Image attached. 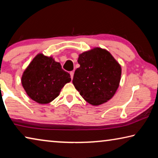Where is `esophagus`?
Returning <instances> with one entry per match:
<instances>
[{"instance_id": "34e87169", "label": "esophagus", "mask_w": 158, "mask_h": 158, "mask_svg": "<svg viewBox=\"0 0 158 158\" xmlns=\"http://www.w3.org/2000/svg\"><path fill=\"white\" fill-rule=\"evenodd\" d=\"M74 71H71L70 72V73H69V74H70V77H71V79H73V76H74Z\"/></svg>"}]
</instances>
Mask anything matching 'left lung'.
Listing matches in <instances>:
<instances>
[{"instance_id":"obj_1","label":"left lung","mask_w":158,"mask_h":158,"mask_svg":"<svg viewBox=\"0 0 158 158\" xmlns=\"http://www.w3.org/2000/svg\"><path fill=\"white\" fill-rule=\"evenodd\" d=\"M80 65L73 83L80 95L93 105L110 100L118 88L121 68L107 51L95 48L79 55Z\"/></svg>"}]
</instances>
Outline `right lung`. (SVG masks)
I'll return each instance as SVG.
<instances>
[{"label": "right lung", "mask_w": 158, "mask_h": 158, "mask_svg": "<svg viewBox=\"0 0 158 158\" xmlns=\"http://www.w3.org/2000/svg\"><path fill=\"white\" fill-rule=\"evenodd\" d=\"M70 81V74L62 69L59 63L42 53L35 57L21 78L26 93L39 104H47L54 100Z\"/></svg>", "instance_id": "1"}]
</instances>
